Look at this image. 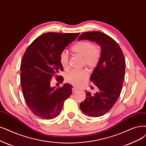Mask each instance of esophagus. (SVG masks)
<instances>
[{"mask_svg": "<svg viewBox=\"0 0 146 146\" xmlns=\"http://www.w3.org/2000/svg\"><path fill=\"white\" fill-rule=\"evenodd\" d=\"M78 89L76 87H73L72 88V93H74L75 92H76V91H78Z\"/></svg>", "mask_w": 146, "mask_h": 146, "instance_id": "1", "label": "esophagus"}]
</instances>
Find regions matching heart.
<instances>
[{"mask_svg":"<svg viewBox=\"0 0 146 146\" xmlns=\"http://www.w3.org/2000/svg\"><path fill=\"white\" fill-rule=\"evenodd\" d=\"M71 50L76 55L83 57L84 62L88 67L93 68L98 65L101 56L100 48L94 45L90 41H80L72 47ZM59 61L65 70L68 68V56L67 52L63 50L59 56ZM88 77L87 70L72 71L67 74L66 80L73 85L80 87L83 85Z\"/></svg>","mask_w":146,"mask_h":146,"instance_id":"b5f03b06","label":"heart"}]
</instances>
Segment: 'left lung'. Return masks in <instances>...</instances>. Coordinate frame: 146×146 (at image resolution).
I'll list each match as a JSON object with an SVG mask.
<instances>
[{"mask_svg": "<svg viewBox=\"0 0 146 146\" xmlns=\"http://www.w3.org/2000/svg\"><path fill=\"white\" fill-rule=\"evenodd\" d=\"M88 40L101 46L100 60L90 77V80L99 89L86 98L79 107L85 114L100 117L108 112L119 97L125 78L126 62L118 43L111 37L99 31L84 32L78 40Z\"/></svg>", "mask_w": 146, "mask_h": 146, "instance_id": "8db88e82", "label": "left lung"}]
</instances>
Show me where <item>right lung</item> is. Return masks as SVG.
Listing matches in <instances>:
<instances>
[{"mask_svg": "<svg viewBox=\"0 0 146 146\" xmlns=\"http://www.w3.org/2000/svg\"><path fill=\"white\" fill-rule=\"evenodd\" d=\"M79 34L48 32L37 37L25 51L20 65V83L26 103L37 117L43 119L57 117L64 101L72 95L71 85L52 88L50 80L55 76L63 82V78L57 75L64 70L59 54Z\"/></svg>", "mask_w": 146, "mask_h": 146, "instance_id": "1", "label": "right lung"}]
</instances>
